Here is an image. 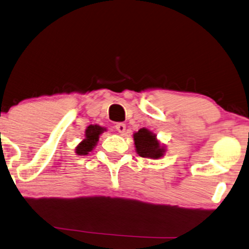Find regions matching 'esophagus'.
Listing matches in <instances>:
<instances>
[{
	"mask_svg": "<svg viewBox=\"0 0 249 249\" xmlns=\"http://www.w3.org/2000/svg\"><path fill=\"white\" fill-rule=\"evenodd\" d=\"M115 127H116V130H117L119 133H122V134L126 131V125H125L124 123H117V124L115 125Z\"/></svg>",
	"mask_w": 249,
	"mask_h": 249,
	"instance_id": "obj_1",
	"label": "esophagus"
}]
</instances>
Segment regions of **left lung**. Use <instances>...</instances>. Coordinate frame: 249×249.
I'll return each mask as SVG.
<instances>
[{
  "instance_id": "8db88e82",
  "label": "left lung",
  "mask_w": 249,
  "mask_h": 249,
  "mask_svg": "<svg viewBox=\"0 0 249 249\" xmlns=\"http://www.w3.org/2000/svg\"><path fill=\"white\" fill-rule=\"evenodd\" d=\"M135 151L143 158L159 159L166 152V147L160 143L154 132L142 127L133 134Z\"/></svg>"
}]
</instances>
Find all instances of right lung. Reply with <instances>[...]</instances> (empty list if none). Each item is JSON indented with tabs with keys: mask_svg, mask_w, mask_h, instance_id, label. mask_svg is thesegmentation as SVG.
Wrapping results in <instances>:
<instances>
[{
	"mask_svg": "<svg viewBox=\"0 0 249 249\" xmlns=\"http://www.w3.org/2000/svg\"><path fill=\"white\" fill-rule=\"evenodd\" d=\"M106 131H107V128L102 127L100 125H89L85 130L84 139L75 148L76 155L85 156L93 150L98 143L100 135Z\"/></svg>",
	"mask_w": 249,
	"mask_h": 249,
	"instance_id": "obj_1",
	"label": "right lung"
}]
</instances>
